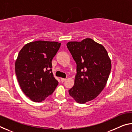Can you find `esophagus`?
I'll return each mask as SVG.
<instances>
[{"instance_id": "esophagus-1", "label": "esophagus", "mask_w": 132, "mask_h": 132, "mask_svg": "<svg viewBox=\"0 0 132 132\" xmlns=\"http://www.w3.org/2000/svg\"><path fill=\"white\" fill-rule=\"evenodd\" d=\"M61 80L62 82H64L66 80V79H64V78H61Z\"/></svg>"}]
</instances>
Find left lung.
I'll return each mask as SVG.
<instances>
[{
	"instance_id": "8db88e82",
	"label": "left lung",
	"mask_w": 132,
	"mask_h": 132,
	"mask_svg": "<svg viewBox=\"0 0 132 132\" xmlns=\"http://www.w3.org/2000/svg\"><path fill=\"white\" fill-rule=\"evenodd\" d=\"M67 47L76 63L75 85L69 93L76 101L85 104L103 90L111 70V62L103 46L91 38L69 42Z\"/></svg>"
}]
</instances>
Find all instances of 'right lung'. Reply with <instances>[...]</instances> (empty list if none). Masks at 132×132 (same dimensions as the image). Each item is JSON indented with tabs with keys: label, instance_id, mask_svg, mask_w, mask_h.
Wrapping results in <instances>:
<instances>
[{
	"label": "right lung",
	"instance_id": "right-lung-1",
	"mask_svg": "<svg viewBox=\"0 0 132 132\" xmlns=\"http://www.w3.org/2000/svg\"><path fill=\"white\" fill-rule=\"evenodd\" d=\"M61 44L37 41L26 44L20 51L15 63V75L22 91L33 101H44L58 85L52 72V60Z\"/></svg>",
	"mask_w": 132,
	"mask_h": 132
}]
</instances>
